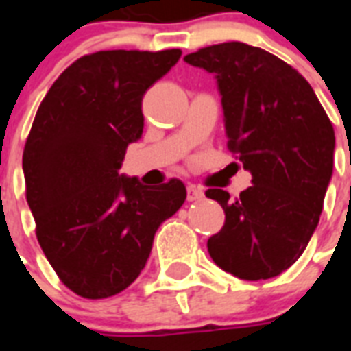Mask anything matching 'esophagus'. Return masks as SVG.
<instances>
[{"mask_svg":"<svg viewBox=\"0 0 351 351\" xmlns=\"http://www.w3.org/2000/svg\"><path fill=\"white\" fill-rule=\"evenodd\" d=\"M202 197H204L202 189H198L197 186H187V200H189V202L200 200Z\"/></svg>","mask_w":351,"mask_h":351,"instance_id":"obj_1","label":"esophagus"}]
</instances>
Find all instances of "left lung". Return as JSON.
Instances as JSON below:
<instances>
[{
	"label": "left lung",
	"instance_id": "obj_1",
	"mask_svg": "<svg viewBox=\"0 0 351 351\" xmlns=\"http://www.w3.org/2000/svg\"><path fill=\"white\" fill-rule=\"evenodd\" d=\"M184 62L215 74L228 147L251 184L239 198L208 189L226 222L208 240L215 264L244 280L277 277L293 264L319 224L333 173L335 132L311 85L258 47L240 41L191 52Z\"/></svg>",
	"mask_w": 351,
	"mask_h": 351
}]
</instances>
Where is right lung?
<instances>
[{
  "label": "right lung",
  "instance_id": "right-lung-1",
  "mask_svg": "<svg viewBox=\"0 0 351 351\" xmlns=\"http://www.w3.org/2000/svg\"><path fill=\"white\" fill-rule=\"evenodd\" d=\"M180 56V49L82 56L36 112L23 151L27 202L47 261L84 299L131 286L160 224L186 200L176 178L147 187L118 173L127 145L142 136L145 90Z\"/></svg>",
  "mask_w": 351,
  "mask_h": 351
}]
</instances>
